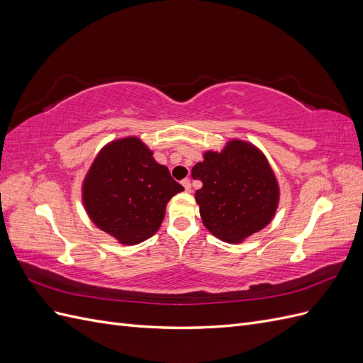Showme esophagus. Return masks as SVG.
<instances>
[{
    "label": "esophagus",
    "instance_id": "1",
    "mask_svg": "<svg viewBox=\"0 0 363 363\" xmlns=\"http://www.w3.org/2000/svg\"><path fill=\"white\" fill-rule=\"evenodd\" d=\"M182 184H183V188H184L186 192H191V180L184 179V180H182Z\"/></svg>",
    "mask_w": 363,
    "mask_h": 363
}]
</instances>
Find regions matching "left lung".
<instances>
[{
  "label": "left lung",
  "mask_w": 363,
  "mask_h": 363,
  "mask_svg": "<svg viewBox=\"0 0 363 363\" xmlns=\"http://www.w3.org/2000/svg\"><path fill=\"white\" fill-rule=\"evenodd\" d=\"M192 168L203 182L195 192L204 227L227 244L267 227L276 215L280 189L265 155L250 142L233 139L223 151H206Z\"/></svg>",
  "instance_id": "8db88e82"
}]
</instances>
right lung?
<instances>
[{"label": "right lung", "mask_w": 363, "mask_h": 363, "mask_svg": "<svg viewBox=\"0 0 363 363\" xmlns=\"http://www.w3.org/2000/svg\"><path fill=\"white\" fill-rule=\"evenodd\" d=\"M184 191L136 136L107 144L87 171L82 196L92 223L124 245L155 235L167 204Z\"/></svg>", "instance_id": "right-lung-1"}]
</instances>
